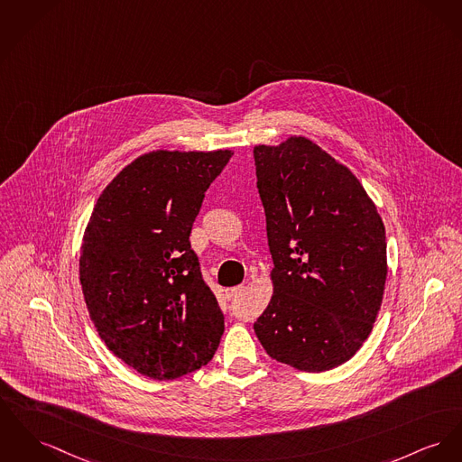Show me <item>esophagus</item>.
Returning <instances> with one entry per match:
<instances>
[{"label":"esophagus","mask_w":462,"mask_h":462,"mask_svg":"<svg viewBox=\"0 0 462 462\" xmlns=\"http://www.w3.org/2000/svg\"><path fill=\"white\" fill-rule=\"evenodd\" d=\"M242 291H244V285H236V287L226 289V298H227V300H235Z\"/></svg>","instance_id":"esophagus-1"}]
</instances>
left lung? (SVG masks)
<instances>
[{
	"mask_svg": "<svg viewBox=\"0 0 462 462\" xmlns=\"http://www.w3.org/2000/svg\"><path fill=\"white\" fill-rule=\"evenodd\" d=\"M273 296L254 324L272 359L319 373L363 346L382 307L387 242L357 177L305 136L255 145Z\"/></svg>",
	"mask_w": 462,
	"mask_h": 462,
	"instance_id": "1",
	"label": "left lung"
}]
</instances>
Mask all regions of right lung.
<instances>
[{"label":"right lung","mask_w":462,"mask_h":462,"mask_svg":"<svg viewBox=\"0 0 462 462\" xmlns=\"http://www.w3.org/2000/svg\"><path fill=\"white\" fill-rule=\"evenodd\" d=\"M231 151H154L105 187L80 246V285L99 338L129 368L173 380L208 365L224 315L190 229Z\"/></svg>","instance_id":"1"}]
</instances>
